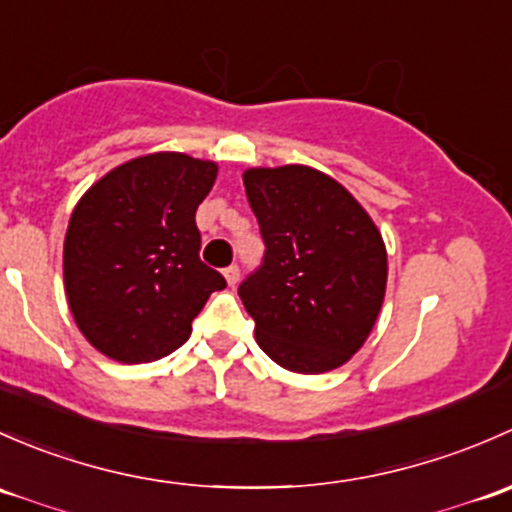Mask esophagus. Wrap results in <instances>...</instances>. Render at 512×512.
I'll return each instance as SVG.
<instances>
[{
  "mask_svg": "<svg viewBox=\"0 0 512 512\" xmlns=\"http://www.w3.org/2000/svg\"><path fill=\"white\" fill-rule=\"evenodd\" d=\"M224 278L229 286H234V283L239 281V266H234V263H231L229 268H224Z\"/></svg>",
  "mask_w": 512,
  "mask_h": 512,
  "instance_id": "1",
  "label": "esophagus"
}]
</instances>
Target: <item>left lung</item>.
I'll list each match as a JSON object with an SVG mask.
<instances>
[{"label": "left lung", "mask_w": 512, "mask_h": 512, "mask_svg": "<svg viewBox=\"0 0 512 512\" xmlns=\"http://www.w3.org/2000/svg\"><path fill=\"white\" fill-rule=\"evenodd\" d=\"M244 187L266 241L263 266L239 286L258 347L283 370H337L382 310L387 246L377 224L308 165L249 167Z\"/></svg>", "instance_id": "8db88e82"}]
</instances>
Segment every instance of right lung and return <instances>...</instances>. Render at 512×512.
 Listing matches in <instances>:
<instances>
[{"instance_id":"obj_1","label":"right lung","mask_w":512,"mask_h":512,"mask_svg":"<svg viewBox=\"0 0 512 512\" xmlns=\"http://www.w3.org/2000/svg\"><path fill=\"white\" fill-rule=\"evenodd\" d=\"M219 165L184 152L123 162L86 189L63 239V288L83 337L123 365L155 362L192 335L219 271L199 261L194 214Z\"/></svg>"}]
</instances>
